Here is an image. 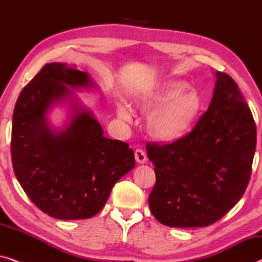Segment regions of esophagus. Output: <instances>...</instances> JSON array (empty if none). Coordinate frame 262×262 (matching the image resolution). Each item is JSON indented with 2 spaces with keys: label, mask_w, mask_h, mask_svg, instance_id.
<instances>
[{
  "label": "esophagus",
  "mask_w": 262,
  "mask_h": 262,
  "mask_svg": "<svg viewBox=\"0 0 262 262\" xmlns=\"http://www.w3.org/2000/svg\"><path fill=\"white\" fill-rule=\"evenodd\" d=\"M135 157H136V161H137V163L139 164H144L146 163V161H148V159H146V154L143 151L142 149L136 150Z\"/></svg>",
  "instance_id": "1"
}]
</instances>
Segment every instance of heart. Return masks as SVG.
<instances>
[{
  "label": "heart",
  "mask_w": 262,
  "mask_h": 262,
  "mask_svg": "<svg viewBox=\"0 0 262 262\" xmlns=\"http://www.w3.org/2000/svg\"><path fill=\"white\" fill-rule=\"evenodd\" d=\"M135 105L142 112H149L146 128L152 138L163 143L184 138L198 120L203 111L202 95L180 80L159 81L135 95ZM118 116L128 120L131 114L118 105Z\"/></svg>",
  "instance_id": "1"
}]
</instances>
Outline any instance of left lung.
<instances>
[{
	"instance_id": "1",
	"label": "left lung",
	"mask_w": 262,
	"mask_h": 262,
	"mask_svg": "<svg viewBox=\"0 0 262 262\" xmlns=\"http://www.w3.org/2000/svg\"><path fill=\"white\" fill-rule=\"evenodd\" d=\"M216 77L209 108L189 134L169 144H146L156 174L149 206L167 227L213 224L248 186L255 121L236 82L221 71Z\"/></svg>"
}]
</instances>
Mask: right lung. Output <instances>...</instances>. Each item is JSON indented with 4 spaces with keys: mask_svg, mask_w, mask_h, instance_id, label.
<instances>
[{
    "mask_svg": "<svg viewBox=\"0 0 262 262\" xmlns=\"http://www.w3.org/2000/svg\"><path fill=\"white\" fill-rule=\"evenodd\" d=\"M93 85L84 71L49 63L23 89L14 108V173L34 205L57 220L95 216L114 184L136 166L127 143L103 137L101 125L69 88ZM64 99L72 102L73 116L58 132L48 125L47 113Z\"/></svg>",
    "mask_w": 262,
    "mask_h": 262,
    "instance_id": "right-lung-1",
    "label": "right lung"
}]
</instances>
